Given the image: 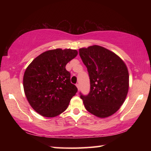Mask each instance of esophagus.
Here are the masks:
<instances>
[{
    "instance_id": "34e87169",
    "label": "esophagus",
    "mask_w": 151,
    "mask_h": 151,
    "mask_svg": "<svg viewBox=\"0 0 151 151\" xmlns=\"http://www.w3.org/2000/svg\"><path fill=\"white\" fill-rule=\"evenodd\" d=\"M76 87H77V88H78V91H79V89H80V85H79V84L78 83L76 84Z\"/></svg>"
}]
</instances>
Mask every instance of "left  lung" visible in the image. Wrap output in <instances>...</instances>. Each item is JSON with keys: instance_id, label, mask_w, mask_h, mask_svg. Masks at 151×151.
<instances>
[{"instance_id": "8db88e82", "label": "left lung", "mask_w": 151, "mask_h": 151, "mask_svg": "<svg viewBox=\"0 0 151 151\" xmlns=\"http://www.w3.org/2000/svg\"><path fill=\"white\" fill-rule=\"evenodd\" d=\"M86 66L91 90L81 93L85 109L94 116L106 118L115 113L126 99L129 87L127 65L115 53L99 45L79 49Z\"/></svg>"}]
</instances>
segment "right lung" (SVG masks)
Returning <instances> with one entry per match:
<instances>
[{"mask_svg":"<svg viewBox=\"0 0 151 151\" xmlns=\"http://www.w3.org/2000/svg\"><path fill=\"white\" fill-rule=\"evenodd\" d=\"M78 55L76 50L57 48L42 52L28 66L23 76L25 95L40 115L55 117L62 113L77 88L70 83L65 66Z\"/></svg>","mask_w":151,"mask_h":151,"instance_id":"obj_1","label":"right lung"}]
</instances>
